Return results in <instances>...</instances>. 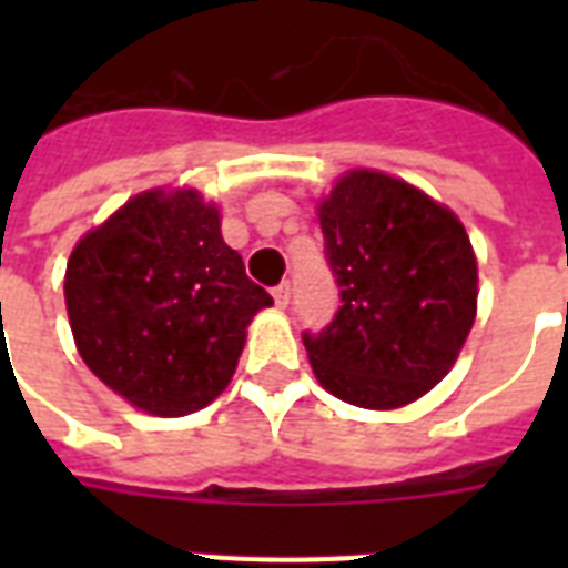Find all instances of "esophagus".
I'll return each instance as SVG.
<instances>
[{"instance_id":"esophagus-1","label":"esophagus","mask_w":568,"mask_h":568,"mask_svg":"<svg viewBox=\"0 0 568 568\" xmlns=\"http://www.w3.org/2000/svg\"><path fill=\"white\" fill-rule=\"evenodd\" d=\"M288 297H292V285H288V283L276 285L274 301H276V306H280V310H285V306H288Z\"/></svg>"}]
</instances>
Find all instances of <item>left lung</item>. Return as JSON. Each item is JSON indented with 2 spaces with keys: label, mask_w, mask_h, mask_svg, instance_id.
<instances>
[{
  "label": "left lung",
  "mask_w": 568,
  "mask_h": 568,
  "mask_svg": "<svg viewBox=\"0 0 568 568\" xmlns=\"http://www.w3.org/2000/svg\"><path fill=\"white\" fill-rule=\"evenodd\" d=\"M336 318L303 333L315 377L365 409L427 395L477 315V258L450 209L379 171H351L318 205Z\"/></svg>",
  "instance_id": "left-lung-1"
}]
</instances>
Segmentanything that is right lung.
I'll return each mask as SVG.
<instances>
[{
  "label": "right lung",
  "mask_w": 568,
  "mask_h": 568,
  "mask_svg": "<svg viewBox=\"0 0 568 568\" xmlns=\"http://www.w3.org/2000/svg\"><path fill=\"white\" fill-rule=\"evenodd\" d=\"M64 301L97 377L150 415H189L230 386L271 294L223 241L194 189L144 191L70 253Z\"/></svg>",
  "instance_id": "1"
}]
</instances>
